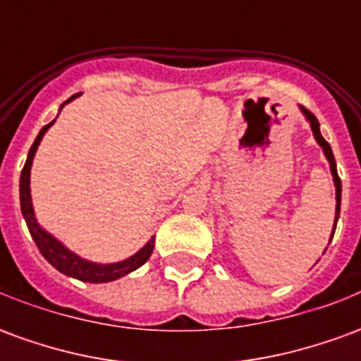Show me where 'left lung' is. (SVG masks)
Listing matches in <instances>:
<instances>
[{"instance_id":"obj_1","label":"left lung","mask_w":361,"mask_h":361,"mask_svg":"<svg viewBox=\"0 0 361 361\" xmlns=\"http://www.w3.org/2000/svg\"><path fill=\"white\" fill-rule=\"evenodd\" d=\"M302 111L303 116L307 118V121H310L311 129H313V137L317 139V142L321 145V149H323V152H325L326 160H329V166H331V173H333V180H334V188H336V216H334V228H333V234H331V240H333L334 235V230H336V222H338V216H341V195H342V183H341V178H338V172H336V162H334V154L333 150H331V145L323 139V135H321V131H319V121L317 118L311 114L310 110H305L302 106Z\"/></svg>"}]
</instances>
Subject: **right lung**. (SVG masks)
<instances>
[{
	"label": "right lung",
	"mask_w": 361,
	"mask_h": 361,
	"mask_svg": "<svg viewBox=\"0 0 361 361\" xmlns=\"http://www.w3.org/2000/svg\"><path fill=\"white\" fill-rule=\"evenodd\" d=\"M75 96L73 94L69 100L61 104V108L66 106L67 102H71ZM56 121V119H54ZM54 121L44 126L40 129V133L32 142V147L28 150L27 162H25V168L20 172V211H23V216L27 220L28 232L32 235V240L38 245V250L44 255V259L50 263L51 267H56L59 272H63L67 276H73L77 280H82V282H111V280H118L121 276H126L129 272H133L135 269H139L141 265H145L149 257L152 255V250H154V235L150 238L149 243L139 250L135 255H131L126 261H119V263H110V265H98V263H92V261H87V259H81L79 255H75L73 251H69L61 242H58L51 234H48L38 222H36L35 209H32V199H30V166H32V158L36 154V149L42 141L44 133L54 126Z\"/></svg>",
	"instance_id": "obj_1"
}]
</instances>
